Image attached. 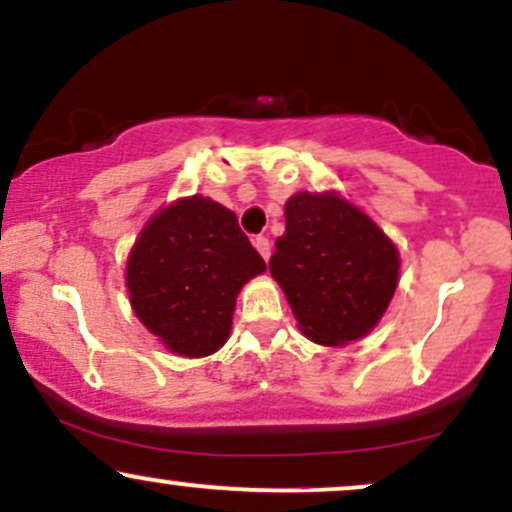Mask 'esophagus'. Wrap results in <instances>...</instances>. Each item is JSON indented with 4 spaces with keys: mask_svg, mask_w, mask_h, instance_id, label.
<instances>
[{
    "mask_svg": "<svg viewBox=\"0 0 512 512\" xmlns=\"http://www.w3.org/2000/svg\"><path fill=\"white\" fill-rule=\"evenodd\" d=\"M252 245H255L257 252L264 257V260H269V252H272V248H269V238L264 236H257L255 240H252Z\"/></svg>",
    "mask_w": 512,
    "mask_h": 512,
    "instance_id": "34e87169",
    "label": "esophagus"
}]
</instances>
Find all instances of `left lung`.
<instances>
[{"label": "left lung", "instance_id": "obj_1", "mask_svg": "<svg viewBox=\"0 0 512 512\" xmlns=\"http://www.w3.org/2000/svg\"><path fill=\"white\" fill-rule=\"evenodd\" d=\"M286 233L269 272L289 298L305 337L337 346L378 325L397 289L390 238L334 192H298L286 202Z\"/></svg>", "mask_w": 512, "mask_h": 512}]
</instances>
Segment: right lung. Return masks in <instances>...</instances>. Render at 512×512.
I'll return each mask as SVG.
<instances>
[{"label": "right lung", "instance_id": "obj_1", "mask_svg": "<svg viewBox=\"0 0 512 512\" xmlns=\"http://www.w3.org/2000/svg\"><path fill=\"white\" fill-rule=\"evenodd\" d=\"M267 264L214 199L170 204L146 223L127 262L132 308L180 356H209L228 339L243 284Z\"/></svg>", "mask_w": 512, "mask_h": 512}]
</instances>
